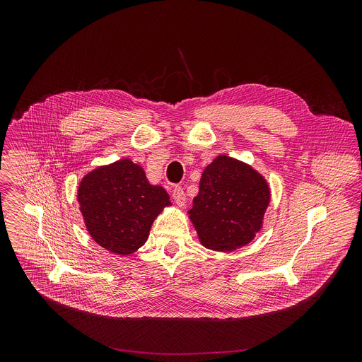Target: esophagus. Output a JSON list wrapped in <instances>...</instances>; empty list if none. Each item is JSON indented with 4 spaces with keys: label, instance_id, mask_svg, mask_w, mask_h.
I'll use <instances>...</instances> for the list:
<instances>
[{
    "label": "esophagus",
    "instance_id": "34e87169",
    "mask_svg": "<svg viewBox=\"0 0 362 362\" xmlns=\"http://www.w3.org/2000/svg\"><path fill=\"white\" fill-rule=\"evenodd\" d=\"M172 197H173V200L176 202V204L179 206V208H183L185 203H186V194H185V192H183L182 187L176 186V187L173 189V192H172Z\"/></svg>",
    "mask_w": 362,
    "mask_h": 362
}]
</instances>
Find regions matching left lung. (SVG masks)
Listing matches in <instances>:
<instances>
[{"label":"left lung","mask_w":362,"mask_h":362,"mask_svg":"<svg viewBox=\"0 0 362 362\" xmlns=\"http://www.w3.org/2000/svg\"><path fill=\"white\" fill-rule=\"evenodd\" d=\"M271 202L267 179L250 165L219 154L204 168L189 219L208 249L232 252L262 230Z\"/></svg>","instance_id":"1"}]
</instances>
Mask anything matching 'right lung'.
I'll return each instance as SVG.
<instances>
[{
    "mask_svg": "<svg viewBox=\"0 0 362 362\" xmlns=\"http://www.w3.org/2000/svg\"><path fill=\"white\" fill-rule=\"evenodd\" d=\"M77 200L91 239L106 250L126 256L141 247L170 196L151 185L143 168L130 159L98 166L78 183Z\"/></svg>",
    "mask_w": 362,
    "mask_h": 362,
    "instance_id": "1",
    "label": "right lung"
}]
</instances>
